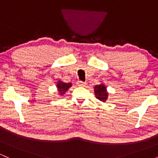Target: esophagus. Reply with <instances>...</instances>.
Returning <instances> with one entry per match:
<instances>
[{"mask_svg":"<svg viewBox=\"0 0 158 158\" xmlns=\"http://www.w3.org/2000/svg\"><path fill=\"white\" fill-rule=\"evenodd\" d=\"M77 84L79 86H85V85H86V83L85 82H83V81H77Z\"/></svg>","mask_w":158,"mask_h":158,"instance_id":"esophagus-1","label":"esophagus"}]
</instances>
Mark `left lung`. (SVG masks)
<instances>
[{"mask_svg":"<svg viewBox=\"0 0 158 158\" xmlns=\"http://www.w3.org/2000/svg\"><path fill=\"white\" fill-rule=\"evenodd\" d=\"M94 94H95L96 97L103 102H105L108 99V93L107 91L106 86L105 85L101 84L96 85L94 87Z\"/></svg>","mask_w":158,"mask_h":158,"instance_id":"obj_1","label":"left lung"}]
</instances>
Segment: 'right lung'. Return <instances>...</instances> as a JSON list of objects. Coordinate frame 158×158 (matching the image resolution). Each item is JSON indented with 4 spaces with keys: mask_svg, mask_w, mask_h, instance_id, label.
Wrapping results in <instances>:
<instances>
[{
    "mask_svg": "<svg viewBox=\"0 0 158 158\" xmlns=\"http://www.w3.org/2000/svg\"><path fill=\"white\" fill-rule=\"evenodd\" d=\"M72 86L71 83H64L62 81L59 80L56 84V87L58 88V92L59 95L63 96V94H65V92L68 91L69 88Z\"/></svg>",
    "mask_w": 158,
    "mask_h": 158,
    "instance_id": "right-lung-1",
    "label": "right lung"
}]
</instances>
